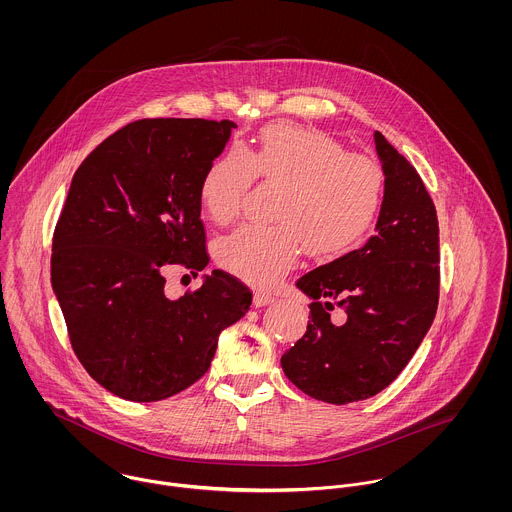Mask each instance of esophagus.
Segmentation results:
<instances>
[{
  "label": "esophagus",
  "mask_w": 512,
  "mask_h": 512,
  "mask_svg": "<svg viewBox=\"0 0 512 512\" xmlns=\"http://www.w3.org/2000/svg\"><path fill=\"white\" fill-rule=\"evenodd\" d=\"M276 297L272 295V293L262 292V290H256L254 292V305L256 307H262V305H268V303H272Z\"/></svg>",
  "instance_id": "obj_1"
}]
</instances>
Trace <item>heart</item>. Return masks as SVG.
Here are the masks:
<instances>
[{
	"mask_svg": "<svg viewBox=\"0 0 512 512\" xmlns=\"http://www.w3.org/2000/svg\"><path fill=\"white\" fill-rule=\"evenodd\" d=\"M280 185L272 219L246 224L217 242L220 266L258 288L278 284L301 248L317 260L357 248L380 217L386 173L365 153H351L317 128L272 124L252 147L228 149L201 179V203L219 224L236 219L254 183Z\"/></svg>",
	"mask_w": 512,
	"mask_h": 512,
	"instance_id": "1",
	"label": "heart"
}]
</instances>
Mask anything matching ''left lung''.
<instances>
[{"label": "left lung", "instance_id": "left-lung-1", "mask_svg": "<svg viewBox=\"0 0 512 512\" xmlns=\"http://www.w3.org/2000/svg\"><path fill=\"white\" fill-rule=\"evenodd\" d=\"M386 173L376 234L297 280L307 293L305 335L282 357L293 384L315 400L351 404L384 390L414 357L439 299L436 205L414 165L374 132ZM346 321L335 326L330 311Z\"/></svg>", "mask_w": 512, "mask_h": 512}]
</instances>
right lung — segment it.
<instances>
[{
	"mask_svg": "<svg viewBox=\"0 0 512 512\" xmlns=\"http://www.w3.org/2000/svg\"><path fill=\"white\" fill-rule=\"evenodd\" d=\"M230 120L146 118L106 138L76 169L53 234L51 282L74 355L112 394L165 400L211 366L222 329L252 292L215 270L179 299L167 270L209 264L201 179Z\"/></svg>",
	"mask_w": 512,
	"mask_h": 512,
	"instance_id": "add662e5",
	"label": "right lung"
}]
</instances>
